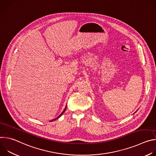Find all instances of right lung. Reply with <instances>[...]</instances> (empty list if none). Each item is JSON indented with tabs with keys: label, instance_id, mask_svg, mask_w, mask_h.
<instances>
[{
	"label": "right lung",
	"instance_id": "add662e5",
	"mask_svg": "<svg viewBox=\"0 0 156 156\" xmlns=\"http://www.w3.org/2000/svg\"><path fill=\"white\" fill-rule=\"evenodd\" d=\"M66 106H65V109H64V110H63V112H62V113H61V114H60V115H59V116H58V117H57V118H55V119H54V120H51V122H52V121H54V120H56V119H58V118H60V117H61V116H62V114H63V113H64V112H65V110H66Z\"/></svg>",
	"mask_w": 156,
	"mask_h": 156
}]
</instances>
